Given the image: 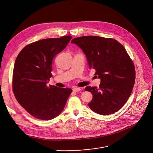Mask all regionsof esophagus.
<instances>
[{
  "label": "esophagus",
  "mask_w": 153,
  "mask_h": 153,
  "mask_svg": "<svg viewBox=\"0 0 153 153\" xmlns=\"http://www.w3.org/2000/svg\"><path fill=\"white\" fill-rule=\"evenodd\" d=\"M73 90L74 91H80L81 90V88H79V87H74L73 88Z\"/></svg>",
  "instance_id": "34e87169"
}]
</instances>
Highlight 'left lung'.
I'll return each instance as SVG.
<instances>
[{"mask_svg":"<svg viewBox=\"0 0 153 153\" xmlns=\"http://www.w3.org/2000/svg\"><path fill=\"white\" fill-rule=\"evenodd\" d=\"M71 43L84 52L89 67L101 79L99 88H85L93 94L89 107L103 115L117 112L129 99L135 79L134 66L126 49L114 39L97 36L77 37Z\"/></svg>","mask_w":153,"mask_h":153,"instance_id":"1","label":"left lung"}]
</instances>
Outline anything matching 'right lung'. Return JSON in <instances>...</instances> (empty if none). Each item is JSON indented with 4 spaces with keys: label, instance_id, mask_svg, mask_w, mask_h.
<instances>
[{
    "label": "right lung",
    "instance_id": "obj_1",
    "mask_svg": "<svg viewBox=\"0 0 153 153\" xmlns=\"http://www.w3.org/2000/svg\"><path fill=\"white\" fill-rule=\"evenodd\" d=\"M72 38L39 40L24 47L16 59L13 73V90L20 105L33 117L52 120L63 111L72 92L69 88L48 85L52 77V60Z\"/></svg>",
    "mask_w": 153,
    "mask_h": 153
}]
</instances>
